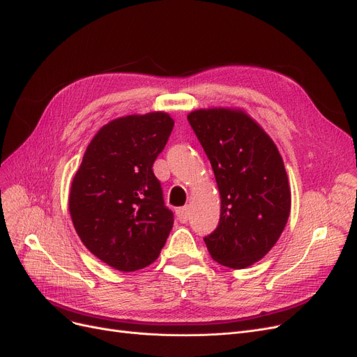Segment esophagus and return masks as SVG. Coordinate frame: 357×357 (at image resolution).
<instances>
[{"instance_id": "1", "label": "esophagus", "mask_w": 357, "mask_h": 357, "mask_svg": "<svg viewBox=\"0 0 357 357\" xmlns=\"http://www.w3.org/2000/svg\"><path fill=\"white\" fill-rule=\"evenodd\" d=\"M190 215H191L190 206H183V207H179V208L176 210V216H178V219H179L182 223H185V222L190 220Z\"/></svg>"}]
</instances>
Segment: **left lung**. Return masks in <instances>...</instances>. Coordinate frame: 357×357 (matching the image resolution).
I'll use <instances>...</instances> for the list:
<instances>
[{
	"instance_id": "left-lung-1",
	"label": "left lung",
	"mask_w": 357,
	"mask_h": 357,
	"mask_svg": "<svg viewBox=\"0 0 357 357\" xmlns=\"http://www.w3.org/2000/svg\"><path fill=\"white\" fill-rule=\"evenodd\" d=\"M188 122L213 167L220 194L218 228L204 243L213 260L244 269L280 240L291 190L272 138L241 109L194 110Z\"/></svg>"
}]
</instances>
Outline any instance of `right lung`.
I'll use <instances>...</instances> for the list:
<instances>
[{"label": "right lung", "mask_w": 357, "mask_h": 357, "mask_svg": "<svg viewBox=\"0 0 357 357\" xmlns=\"http://www.w3.org/2000/svg\"><path fill=\"white\" fill-rule=\"evenodd\" d=\"M172 129L165 112L110 121L88 144L72 181L69 212L79 238L117 271L151 265L174 227L153 174Z\"/></svg>", "instance_id": "1"}]
</instances>
